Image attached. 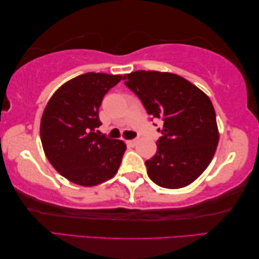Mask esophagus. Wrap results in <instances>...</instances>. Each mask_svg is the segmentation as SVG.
<instances>
[{"label": "esophagus", "instance_id": "esophagus-1", "mask_svg": "<svg viewBox=\"0 0 259 259\" xmlns=\"http://www.w3.org/2000/svg\"><path fill=\"white\" fill-rule=\"evenodd\" d=\"M138 142H139V140H138V139L128 140V141H127V143H128V145H130V146H132V147H134V146H137V145H138Z\"/></svg>", "mask_w": 259, "mask_h": 259}]
</instances>
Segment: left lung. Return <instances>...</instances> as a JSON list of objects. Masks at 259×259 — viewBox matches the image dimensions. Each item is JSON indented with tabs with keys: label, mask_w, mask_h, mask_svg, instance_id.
<instances>
[{
	"label": "left lung",
	"mask_w": 259,
	"mask_h": 259,
	"mask_svg": "<svg viewBox=\"0 0 259 259\" xmlns=\"http://www.w3.org/2000/svg\"><path fill=\"white\" fill-rule=\"evenodd\" d=\"M141 100L148 114L163 119L162 137L147 172L163 188L186 187L200 177L213 158L219 132L213 105L206 94L178 74L135 71L122 77ZM151 118V120H152Z\"/></svg>",
	"instance_id": "8db88e82"
}]
</instances>
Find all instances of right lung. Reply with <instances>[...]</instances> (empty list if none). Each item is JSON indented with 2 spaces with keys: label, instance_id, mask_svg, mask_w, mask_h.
<instances>
[{
  "label": "right lung",
  "instance_id": "1",
  "mask_svg": "<svg viewBox=\"0 0 259 259\" xmlns=\"http://www.w3.org/2000/svg\"><path fill=\"white\" fill-rule=\"evenodd\" d=\"M121 78L94 72L78 75L62 84L46 105L40 125L42 147L54 168L73 184H102L120 166L125 143L95 130L102 124L99 109L103 96Z\"/></svg>",
  "mask_w": 259,
  "mask_h": 259
}]
</instances>
